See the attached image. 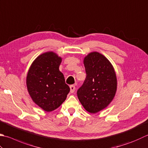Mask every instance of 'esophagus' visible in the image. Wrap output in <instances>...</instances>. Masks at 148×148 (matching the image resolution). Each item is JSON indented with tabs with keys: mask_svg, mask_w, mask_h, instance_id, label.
I'll return each mask as SVG.
<instances>
[{
	"mask_svg": "<svg viewBox=\"0 0 148 148\" xmlns=\"http://www.w3.org/2000/svg\"><path fill=\"white\" fill-rule=\"evenodd\" d=\"M70 89H71V93H73L75 90V86L74 85H71L70 86Z\"/></svg>",
	"mask_w": 148,
	"mask_h": 148,
	"instance_id": "obj_1",
	"label": "esophagus"
}]
</instances>
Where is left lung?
I'll return each mask as SVG.
<instances>
[{"mask_svg": "<svg viewBox=\"0 0 148 148\" xmlns=\"http://www.w3.org/2000/svg\"><path fill=\"white\" fill-rule=\"evenodd\" d=\"M83 63L86 77L77 92V97L86 111L95 114L114 99L117 88L116 74L110 62L98 52L88 54Z\"/></svg>", "mask_w": 148, "mask_h": 148, "instance_id": "8db88e82", "label": "left lung"}]
</instances>
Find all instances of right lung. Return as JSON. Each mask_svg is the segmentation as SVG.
<instances>
[{
	"label": "right lung",
	"instance_id": "1",
	"mask_svg": "<svg viewBox=\"0 0 148 148\" xmlns=\"http://www.w3.org/2000/svg\"><path fill=\"white\" fill-rule=\"evenodd\" d=\"M62 58L53 51L39 55L32 63L26 77L33 102L45 112H52L65 101L70 88L59 70Z\"/></svg>",
	"mask_w": 148,
	"mask_h": 148
}]
</instances>
